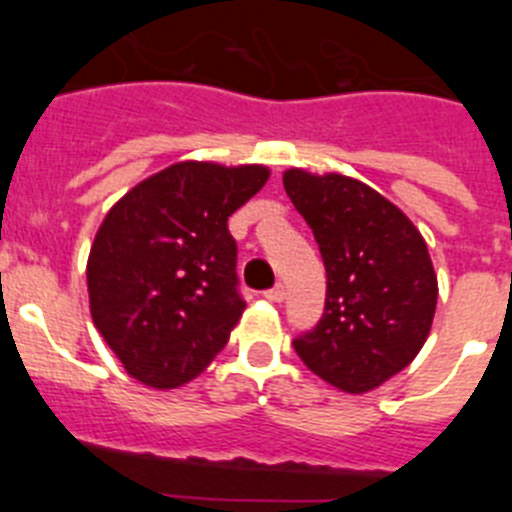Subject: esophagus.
Masks as SVG:
<instances>
[{
	"label": "esophagus",
	"instance_id": "34e87169",
	"mask_svg": "<svg viewBox=\"0 0 512 512\" xmlns=\"http://www.w3.org/2000/svg\"><path fill=\"white\" fill-rule=\"evenodd\" d=\"M284 295H287V292H284V284H274V287L266 289V292H264V297L269 302H282Z\"/></svg>",
	"mask_w": 512,
	"mask_h": 512
}]
</instances>
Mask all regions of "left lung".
<instances>
[{
    "label": "left lung",
    "mask_w": 512,
    "mask_h": 512,
    "mask_svg": "<svg viewBox=\"0 0 512 512\" xmlns=\"http://www.w3.org/2000/svg\"><path fill=\"white\" fill-rule=\"evenodd\" d=\"M325 264V310L292 341L310 372L361 395L402 372L433 323L438 282L408 217L372 187L341 174H284Z\"/></svg>",
    "instance_id": "left-lung-1"
}]
</instances>
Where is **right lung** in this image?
Returning <instances> with one entry per match:
<instances>
[{
	"label": "right lung",
	"mask_w": 512,
	"mask_h": 512,
	"mask_svg": "<svg viewBox=\"0 0 512 512\" xmlns=\"http://www.w3.org/2000/svg\"><path fill=\"white\" fill-rule=\"evenodd\" d=\"M266 179L264 166L184 161L107 212L89 253V307L130 377L171 390L223 351L246 307L228 217Z\"/></svg>",
	"instance_id": "add662e5"
}]
</instances>
